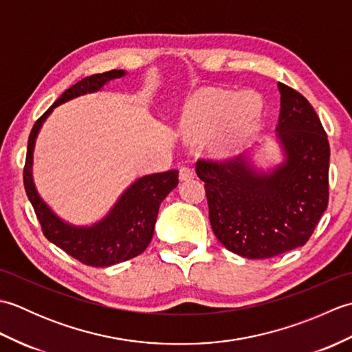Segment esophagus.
<instances>
[{"mask_svg": "<svg viewBox=\"0 0 352 352\" xmlns=\"http://www.w3.org/2000/svg\"><path fill=\"white\" fill-rule=\"evenodd\" d=\"M193 175H195V172H193V169L190 166H182L180 168V180L182 182L190 180V178H193Z\"/></svg>", "mask_w": 352, "mask_h": 352, "instance_id": "1", "label": "esophagus"}]
</instances>
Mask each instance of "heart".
<instances>
[{"mask_svg":"<svg viewBox=\"0 0 352 352\" xmlns=\"http://www.w3.org/2000/svg\"><path fill=\"white\" fill-rule=\"evenodd\" d=\"M261 115L260 96L246 91L219 92L190 102L182 116V130L193 140L210 138L221 129L219 148L231 153L250 136Z\"/></svg>","mask_w":352,"mask_h":352,"instance_id":"b5f03b06","label":"heart"}]
</instances>
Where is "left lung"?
Here are the masks:
<instances>
[{
    "mask_svg": "<svg viewBox=\"0 0 352 352\" xmlns=\"http://www.w3.org/2000/svg\"><path fill=\"white\" fill-rule=\"evenodd\" d=\"M278 131L286 162L257 174L245 155L198 159L208 219L218 241L246 258H271L307 243L328 206L330 144L315 109L278 83Z\"/></svg>",
    "mask_w": 352,
    "mask_h": 352,
    "instance_id": "8db88e82",
    "label": "left lung"
}]
</instances>
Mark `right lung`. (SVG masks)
<instances>
[{
  "instance_id": "obj_1",
  "label": "right lung",
  "mask_w": 352,
  "mask_h": 352,
  "mask_svg": "<svg viewBox=\"0 0 352 352\" xmlns=\"http://www.w3.org/2000/svg\"><path fill=\"white\" fill-rule=\"evenodd\" d=\"M124 71H109L86 77L65 91L52 106L34 122L28 138L24 164V188L32 203L43 236L71 257L86 266L106 267L138 257L146 250L154 234V226L162 201L177 188L178 170L145 175L133 183L119 198L107 218L94 227H72L58 219L50 207L37 197L32 178L33 148L37 133L52 109L76 96L96 92L110 80L124 76Z\"/></svg>"
}]
</instances>
